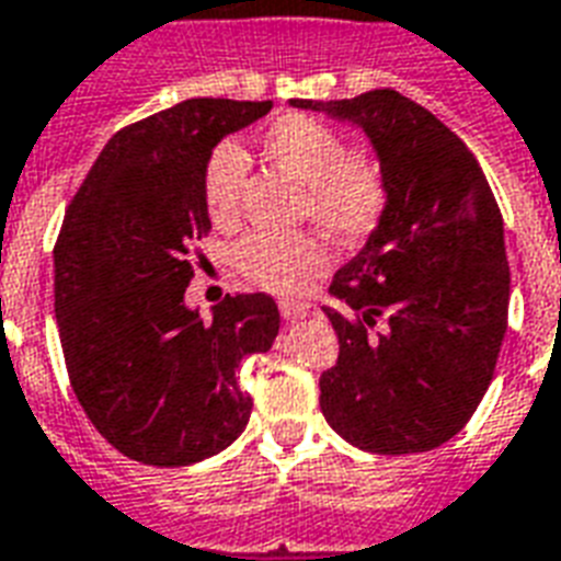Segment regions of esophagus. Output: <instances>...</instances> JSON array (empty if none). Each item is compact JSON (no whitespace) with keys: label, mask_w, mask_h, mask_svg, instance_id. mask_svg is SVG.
<instances>
[{"label":"esophagus","mask_w":561,"mask_h":561,"mask_svg":"<svg viewBox=\"0 0 561 561\" xmlns=\"http://www.w3.org/2000/svg\"><path fill=\"white\" fill-rule=\"evenodd\" d=\"M305 313H308V305H301V301H280V317L286 322L301 320Z\"/></svg>","instance_id":"esophagus-1"}]
</instances>
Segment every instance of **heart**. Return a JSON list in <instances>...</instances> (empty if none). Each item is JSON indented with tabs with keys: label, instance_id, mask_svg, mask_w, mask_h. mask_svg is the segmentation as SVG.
<instances>
[{
	"label": "heart",
	"instance_id": "heart-1",
	"mask_svg": "<svg viewBox=\"0 0 561 561\" xmlns=\"http://www.w3.org/2000/svg\"><path fill=\"white\" fill-rule=\"evenodd\" d=\"M260 151L277 170L308 187V215L331 239L362 241L386 211V185L370 163L355 161L337 130L320 118L284 116L260 137ZM244 154L236 146H220L206 163L203 199L211 224L230 227L239 218ZM236 265L251 284L275 296H298L322 268L329 253L310 236H251L239 244Z\"/></svg>",
	"mask_w": 561,
	"mask_h": 561
}]
</instances>
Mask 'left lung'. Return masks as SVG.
<instances>
[{
    "label": "left lung",
    "mask_w": 561,
    "mask_h": 561,
    "mask_svg": "<svg viewBox=\"0 0 561 561\" xmlns=\"http://www.w3.org/2000/svg\"><path fill=\"white\" fill-rule=\"evenodd\" d=\"M374 146L386 211L322 305L341 353L320 376L329 427L374 454H419L472 419L508 325L502 215L476 154L394 89L289 98Z\"/></svg>",
    "instance_id": "left-lung-1"
}]
</instances>
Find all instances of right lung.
<instances>
[{
  "label": "right lung",
  "instance_id": "right-lung-1",
  "mask_svg": "<svg viewBox=\"0 0 561 561\" xmlns=\"http://www.w3.org/2000/svg\"><path fill=\"white\" fill-rule=\"evenodd\" d=\"M268 110L187 98L118 130L65 215L53 253L65 365L95 431L137 463H199L251 419L236 370L272 350L275 298L227 296L199 317L185 289L191 251L211 230L208 158Z\"/></svg>",
  "mask_w": 561,
  "mask_h": 561
}]
</instances>
